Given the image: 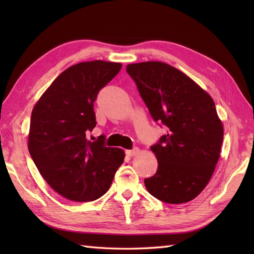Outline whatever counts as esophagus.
Returning <instances> with one entry per match:
<instances>
[{"label":"esophagus","instance_id":"1","mask_svg":"<svg viewBox=\"0 0 254 254\" xmlns=\"http://www.w3.org/2000/svg\"><path fill=\"white\" fill-rule=\"evenodd\" d=\"M139 152H141V150H139V148L135 147V148H133V149L127 150V155L130 156V157H135V156H137L139 154Z\"/></svg>","mask_w":254,"mask_h":254}]
</instances>
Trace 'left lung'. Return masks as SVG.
Wrapping results in <instances>:
<instances>
[{"label":"left lung","instance_id":"left-lung-1","mask_svg":"<svg viewBox=\"0 0 254 254\" xmlns=\"http://www.w3.org/2000/svg\"><path fill=\"white\" fill-rule=\"evenodd\" d=\"M127 72L155 121L168 127L150 147L158 161L147 191L169 204L192 201L212 178L219 159L224 127L214 100L179 69L163 62L127 64Z\"/></svg>","mask_w":254,"mask_h":254}]
</instances>
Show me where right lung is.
<instances>
[{
    "label": "right lung",
    "mask_w": 254,
    "mask_h": 254,
    "mask_svg": "<svg viewBox=\"0 0 254 254\" xmlns=\"http://www.w3.org/2000/svg\"><path fill=\"white\" fill-rule=\"evenodd\" d=\"M121 67V63L101 60L75 64L53 80L32 109L31 158L48 185L71 201L104 195L124 161V150L106 147L104 136L87 139L97 123V95Z\"/></svg>",
    "instance_id": "add662e5"
}]
</instances>
